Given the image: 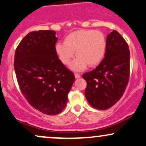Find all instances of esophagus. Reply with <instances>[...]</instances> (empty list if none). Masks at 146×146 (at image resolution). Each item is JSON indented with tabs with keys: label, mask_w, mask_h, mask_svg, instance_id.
I'll list each match as a JSON object with an SVG mask.
<instances>
[{
	"label": "esophagus",
	"mask_w": 146,
	"mask_h": 146,
	"mask_svg": "<svg viewBox=\"0 0 146 146\" xmlns=\"http://www.w3.org/2000/svg\"><path fill=\"white\" fill-rule=\"evenodd\" d=\"M74 76L76 78H80V74L76 73V74H74Z\"/></svg>",
	"instance_id": "esophagus-1"
}]
</instances>
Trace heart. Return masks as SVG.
<instances>
[{
    "label": "heart",
    "mask_w": 146,
    "mask_h": 146,
    "mask_svg": "<svg viewBox=\"0 0 146 146\" xmlns=\"http://www.w3.org/2000/svg\"><path fill=\"white\" fill-rule=\"evenodd\" d=\"M107 41L103 32L94 30H80L65 38L64 43L55 45V53L64 65H68L75 54L77 57L70 65L74 71H82L89 65L97 66L105 55Z\"/></svg>",
    "instance_id": "heart-1"
}]
</instances>
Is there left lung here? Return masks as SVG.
<instances>
[{"label":"left lung","instance_id":"obj_1","mask_svg":"<svg viewBox=\"0 0 146 146\" xmlns=\"http://www.w3.org/2000/svg\"><path fill=\"white\" fill-rule=\"evenodd\" d=\"M104 58L95 70L84 74V95L94 108L105 110L123 96L130 72V51L125 39L116 30L107 36Z\"/></svg>","mask_w":146,"mask_h":146}]
</instances>
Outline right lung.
Returning a JSON list of instances; mask_svg holds the SVG:
<instances>
[{
  "label": "right lung",
  "mask_w": 146,
  "mask_h": 146,
  "mask_svg": "<svg viewBox=\"0 0 146 146\" xmlns=\"http://www.w3.org/2000/svg\"><path fill=\"white\" fill-rule=\"evenodd\" d=\"M55 34L53 30L30 32L16 48L14 60L23 96L32 107L47 115L65 108L75 80L55 53Z\"/></svg>",
  "instance_id": "1"
}]
</instances>
